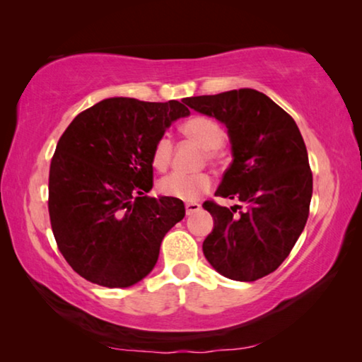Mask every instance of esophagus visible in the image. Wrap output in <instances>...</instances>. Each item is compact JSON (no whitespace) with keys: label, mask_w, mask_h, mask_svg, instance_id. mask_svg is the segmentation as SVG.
I'll return each mask as SVG.
<instances>
[{"label":"esophagus","mask_w":362,"mask_h":362,"mask_svg":"<svg viewBox=\"0 0 362 362\" xmlns=\"http://www.w3.org/2000/svg\"><path fill=\"white\" fill-rule=\"evenodd\" d=\"M199 208H202V204H199V203H195V202L185 203V213H187V216H190L193 213L199 211Z\"/></svg>","instance_id":"1"}]
</instances>
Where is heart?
Wrapping results in <instances>:
<instances>
[{
  "mask_svg": "<svg viewBox=\"0 0 362 362\" xmlns=\"http://www.w3.org/2000/svg\"><path fill=\"white\" fill-rule=\"evenodd\" d=\"M180 129L188 139L195 141L198 146L204 149V156H206L208 160L216 159L218 151L226 143L224 128L209 117L197 115L188 118L187 122L182 123ZM172 148H174L172 139L165 136V134L156 141L153 154H151V163H153L156 169L163 170L169 165L172 158ZM211 185V177L208 174H185V172L174 170L159 180L158 188L165 197H174L192 202V199L202 197L203 193L209 192Z\"/></svg>",
  "mask_w": 362,
  "mask_h": 362,
  "instance_id": "obj_1",
  "label": "heart"
}]
</instances>
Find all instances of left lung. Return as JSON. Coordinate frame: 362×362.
I'll use <instances>...</instances> for the list:
<instances>
[{
    "instance_id": "left-lung-1",
    "label": "left lung",
    "mask_w": 362,
    "mask_h": 362,
    "mask_svg": "<svg viewBox=\"0 0 362 362\" xmlns=\"http://www.w3.org/2000/svg\"><path fill=\"white\" fill-rule=\"evenodd\" d=\"M183 102L228 128L233 163L216 197L245 204L203 203L214 228L203 253L216 272L235 281L273 273L293 250L309 218L312 170L298 125L288 112L255 89L198 95Z\"/></svg>"
}]
</instances>
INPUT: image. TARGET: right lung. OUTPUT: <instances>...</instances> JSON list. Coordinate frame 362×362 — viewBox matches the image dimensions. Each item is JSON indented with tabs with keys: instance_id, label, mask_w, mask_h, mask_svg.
<instances>
[{
	"instance_id": "right-lung-1",
	"label": "right lung",
	"mask_w": 362,
	"mask_h": 362,
	"mask_svg": "<svg viewBox=\"0 0 362 362\" xmlns=\"http://www.w3.org/2000/svg\"><path fill=\"white\" fill-rule=\"evenodd\" d=\"M190 110L179 100L112 97L81 112L57 144L48 213L58 250L79 276L128 288L149 274L183 202L153 198L151 154L165 128Z\"/></svg>"
}]
</instances>
